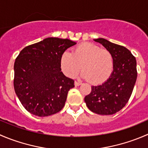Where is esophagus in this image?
<instances>
[{
    "instance_id": "esophagus-1",
    "label": "esophagus",
    "mask_w": 148,
    "mask_h": 148,
    "mask_svg": "<svg viewBox=\"0 0 148 148\" xmlns=\"http://www.w3.org/2000/svg\"><path fill=\"white\" fill-rule=\"evenodd\" d=\"M81 84H82V82H79V81H75V82H74L75 86H79Z\"/></svg>"
}]
</instances>
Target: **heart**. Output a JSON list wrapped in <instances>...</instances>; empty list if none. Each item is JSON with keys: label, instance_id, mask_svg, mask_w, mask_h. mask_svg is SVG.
<instances>
[{"label": "heart", "instance_id": "b5f03b06", "mask_svg": "<svg viewBox=\"0 0 148 148\" xmlns=\"http://www.w3.org/2000/svg\"><path fill=\"white\" fill-rule=\"evenodd\" d=\"M114 61L111 53L90 42H84L61 57V66L69 77H75L81 69L83 78L100 84L106 82L114 70Z\"/></svg>", "mask_w": 148, "mask_h": 148}]
</instances>
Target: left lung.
Instances as JSON below:
<instances>
[{
    "instance_id": "left-lung-1",
    "label": "left lung",
    "mask_w": 148,
    "mask_h": 148,
    "mask_svg": "<svg viewBox=\"0 0 148 148\" xmlns=\"http://www.w3.org/2000/svg\"><path fill=\"white\" fill-rule=\"evenodd\" d=\"M114 57L112 74L105 82L92 86L91 92L84 97L87 108L100 115H112L123 108L130 100L137 77V61L125 47L104 38L94 40Z\"/></svg>"
}]
</instances>
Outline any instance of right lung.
Returning <instances> with one entry per match:
<instances>
[{
  "label": "right lung",
  "mask_w": 148,
  "mask_h": 148,
  "mask_svg": "<svg viewBox=\"0 0 148 148\" xmlns=\"http://www.w3.org/2000/svg\"><path fill=\"white\" fill-rule=\"evenodd\" d=\"M76 44L69 39L48 38L19 53L14 63V90L30 114L45 117L64 108L74 81L61 71V57Z\"/></svg>",
  "instance_id": "add662e5"
}]
</instances>
